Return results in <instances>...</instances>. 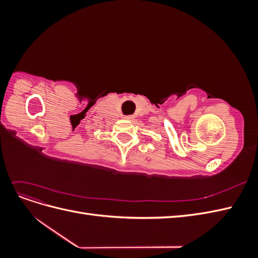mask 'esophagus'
Here are the masks:
<instances>
[{
	"instance_id": "34e87169",
	"label": "esophagus",
	"mask_w": 258,
	"mask_h": 258,
	"mask_svg": "<svg viewBox=\"0 0 258 258\" xmlns=\"http://www.w3.org/2000/svg\"><path fill=\"white\" fill-rule=\"evenodd\" d=\"M124 118H126V119H134V116L127 115V116H124Z\"/></svg>"
}]
</instances>
